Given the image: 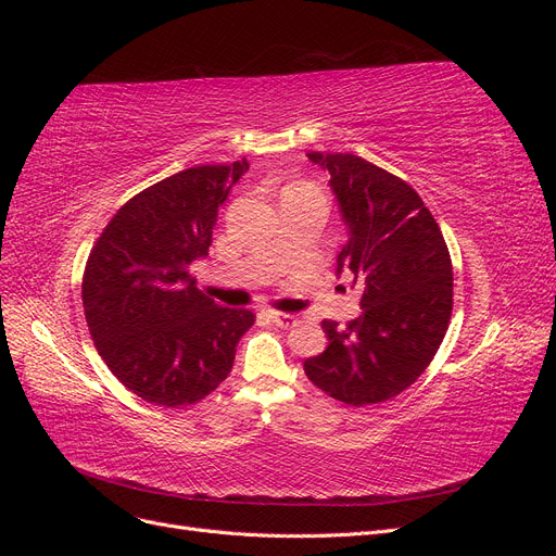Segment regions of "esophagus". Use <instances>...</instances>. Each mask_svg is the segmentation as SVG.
<instances>
[{
    "mask_svg": "<svg viewBox=\"0 0 556 556\" xmlns=\"http://www.w3.org/2000/svg\"><path fill=\"white\" fill-rule=\"evenodd\" d=\"M268 317H271L274 323H276L278 327H282V329H288V327H294V325H296V315H292V313L271 311V313H268Z\"/></svg>",
    "mask_w": 556,
    "mask_h": 556,
    "instance_id": "obj_1",
    "label": "esophagus"
}]
</instances>
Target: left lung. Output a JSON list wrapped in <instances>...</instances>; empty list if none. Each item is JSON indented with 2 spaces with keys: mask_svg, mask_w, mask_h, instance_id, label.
Wrapping results in <instances>:
<instances>
[{
  "mask_svg": "<svg viewBox=\"0 0 556 556\" xmlns=\"http://www.w3.org/2000/svg\"><path fill=\"white\" fill-rule=\"evenodd\" d=\"M329 172L350 241L336 268L362 285V315L325 319L329 345L308 380L348 406L394 399L425 374L452 315V260L439 223L406 180L350 153H308Z\"/></svg>",
  "mask_w": 556,
  "mask_h": 556,
  "instance_id": "left-lung-1",
  "label": "left lung"
}]
</instances>
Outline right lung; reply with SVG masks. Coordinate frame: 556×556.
Returning <instances> with one entry per match:
<instances>
[{"label":"right lung","instance_id":"obj_1","mask_svg":"<svg viewBox=\"0 0 556 556\" xmlns=\"http://www.w3.org/2000/svg\"><path fill=\"white\" fill-rule=\"evenodd\" d=\"M248 162L201 164L134 194L104 227L83 274V311L99 357L129 392L164 408L208 396L233 366L255 313L197 288L217 208Z\"/></svg>","mask_w":556,"mask_h":556}]
</instances>
